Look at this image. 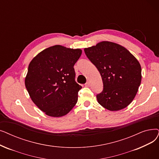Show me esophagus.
Returning a JSON list of instances; mask_svg holds the SVG:
<instances>
[{
    "label": "esophagus",
    "mask_w": 159,
    "mask_h": 159,
    "mask_svg": "<svg viewBox=\"0 0 159 159\" xmlns=\"http://www.w3.org/2000/svg\"><path fill=\"white\" fill-rule=\"evenodd\" d=\"M89 84H90V83H89V81H88L85 84V86L86 87H88V86H89Z\"/></svg>",
    "instance_id": "obj_1"
}]
</instances>
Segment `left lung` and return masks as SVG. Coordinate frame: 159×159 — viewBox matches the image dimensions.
<instances>
[{
    "label": "left lung",
    "instance_id": "8db88e82",
    "mask_svg": "<svg viewBox=\"0 0 159 159\" xmlns=\"http://www.w3.org/2000/svg\"><path fill=\"white\" fill-rule=\"evenodd\" d=\"M84 52L102 78L103 89L96 95L98 102L110 111L127 107L141 83L139 61L125 47L110 41L85 48Z\"/></svg>",
    "mask_w": 159,
    "mask_h": 159
}]
</instances>
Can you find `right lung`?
Returning <instances> with one entry per match:
<instances>
[{"label": "right lung", "mask_w": 159, "mask_h": 159, "mask_svg": "<svg viewBox=\"0 0 159 159\" xmlns=\"http://www.w3.org/2000/svg\"><path fill=\"white\" fill-rule=\"evenodd\" d=\"M80 49L54 45L39 52L29 66L25 86L32 101L47 116L66 115L78 100L82 86L75 81L74 65Z\"/></svg>", "instance_id": "right-lung-1"}]
</instances>
